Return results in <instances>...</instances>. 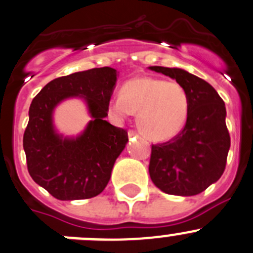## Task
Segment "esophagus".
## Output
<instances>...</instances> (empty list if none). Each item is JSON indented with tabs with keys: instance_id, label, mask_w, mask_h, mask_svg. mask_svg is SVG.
<instances>
[{
	"instance_id": "1",
	"label": "esophagus",
	"mask_w": 253,
	"mask_h": 253,
	"mask_svg": "<svg viewBox=\"0 0 253 253\" xmlns=\"http://www.w3.org/2000/svg\"><path fill=\"white\" fill-rule=\"evenodd\" d=\"M136 136H139L138 132L133 131V129H129V131H128V137H129V138H132V137H136Z\"/></svg>"
}]
</instances>
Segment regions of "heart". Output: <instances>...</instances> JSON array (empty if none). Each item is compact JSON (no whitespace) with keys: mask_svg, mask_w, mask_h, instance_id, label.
Wrapping results in <instances>:
<instances>
[{"mask_svg":"<svg viewBox=\"0 0 253 253\" xmlns=\"http://www.w3.org/2000/svg\"><path fill=\"white\" fill-rule=\"evenodd\" d=\"M189 95L175 82L134 78L125 83L121 95L110 100V112L124 120L137 114V126L149 139L166 141L183 129L189 115Z\"/></svg>","mask_w":253,"mask_h":253,"instance_id":"b5f03b06","label":"heart"}]
</instances>
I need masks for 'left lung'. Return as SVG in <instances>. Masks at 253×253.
<instances>
[{"label":"left lung","mask_w":253,"mask_h":253,"mask_svg":"<svg viewBox=\"0 0 253 253\" xmlns=\"http://www.w3.org/2000/svg\"><path fill=\"white\" fill-rule=\"evenodd\" d=\"M175 79L189 95V115L180 132L152 144L149 175L162 192L190 197L217 181L226 167L230 133L225 102L205 80L178 68L149 67Z\"/></svg>","instance_id":"left-lung-1"}]
</instances>
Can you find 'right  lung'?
Listing matches in <instances>:
<instances>
[{
	"mask_svg": "<svg viewBox=\"0 0 253 253\" xmlns=\"http://www.w3.org/2000/svg\"><path fill=\"white\" fill-rule=\"evenodd\" d=\"M116 70L94 68L51 80L29 107L23 134L29 175L59 200L89 199L107 185L115 161L128 134L105 120L116 84ZM84 97L93 120L77 139H63L53 131V107L64 98Z\"/></svg>",
	"mask_w": 253,
	"mask_h": 253,
	"instance_id": "add662e5",
	"label": "right lung"
}]
</instances>
